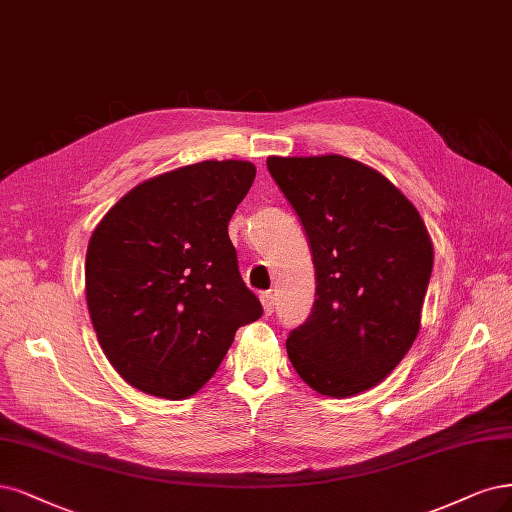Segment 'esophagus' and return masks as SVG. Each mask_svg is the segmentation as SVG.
I'll return each mask as SVG.
<instances>
[{
  "instance_id": "esophagus-1",
  "label": "esophagus",
  "mask_w": 512,
  "mask_h": 512,
  "mask_svg": "<svg viewBox=\"0 0 512 512\" xmlns=\"http://www.w3.org/2000/svg\"><path fill=\"white\" fill-rule=\"evenodd\" d=\"M260 303H262V309H264V315H271L273 309H275V298L271 292H262L260 294Z\"/></svg>"
}]
</instances>
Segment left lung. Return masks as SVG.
I'll list each match as a JSON object with an SVG mask.
<instances>
[{
    "instance_id": "obj_1",
    "label": "left lung",
    "mask_w": 512,
    "mask_h": 512,
    "mask_svg": "<svg viewBox=\"0 0 512 512\" xmlns=\"http://www.w3.org/2000/svg\"><path fill=\"white\" fill-rule=\"evenodd\" d=\"M267 167L315 267V303L288 334V358L315 392L360 394L392 373L419 332L434 264L424 220L390 180L351 158L271 156Z\"/></svg>"
}]
</instances>
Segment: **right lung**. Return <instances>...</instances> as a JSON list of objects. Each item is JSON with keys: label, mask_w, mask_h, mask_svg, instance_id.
Masks as SVG:
<instances>
[{"label": "right lung", "mask_w": 512, "mask_h": 512, "mask_svg": "<svg viewBox=\"0 0 512 512\" xmlns=\"http://www.w3.org/2000/svg\"><path fill=\"white\" fill-rule=\"evenodd\" d=\"M256 167L203 161L135 186L95 228L86 303L103 354L137 390L188 398L262 305L228 239Z\"/></svg>", "instance_id": "1"}]
</instances>
